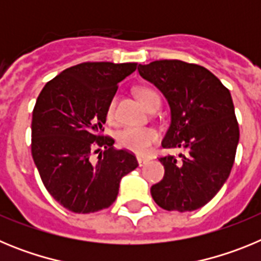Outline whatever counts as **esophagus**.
<instances>
[{
	"label": "esophagus",
	"mask_w": 261,
	"mask_h": 261,
	"mask_svg": "<svg viewBox=\"0 0 261 261\" xmlns=\"http://www.w3.org/2000/svg\"><path fill=\"white\" fill-rule=\"evenodd\" d=\"M137 162H138V165H140V166H144V165H146L147 162H149V159L144 158V156H137Z\"/></svg>",
	"instance_id": "34e87169"
}]
</instances>
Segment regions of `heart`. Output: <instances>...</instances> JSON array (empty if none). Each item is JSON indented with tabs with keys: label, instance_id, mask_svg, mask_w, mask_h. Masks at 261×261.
<instances>
[{
	"label": "heart",
	"instance_id": "b5f03b06",
	"mask_svg": "<svg viewBox=\"0 0 261 261\" xmlns=\"http://www.w3.org/2000/svg\"><path fill=\"white\" fill-rule=\"evenodd\" d=\"M136 95L146 108H150L155 103H159L158 94L150 87H137ZM115 107H116V99L112 98L108 103L107 112H106L108 121H114ZM156 140H158V132L150 126H142V128L129 126V128L120 130L119 135H117V144L123 149H126V150L136 154H146L150 150L153 144H155Z\"/></svg>",
	"mask_w": 261,
	"mask_h": 261
}]
</instances>
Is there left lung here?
Returning <instances> with one entry per match:
<instances>
[{"mask_svg":"<svg viewBox=\"0 0 261 261\" xmlns=\"http://www.w3.org/2000/svg\"><path fill=\"white\" fill-rule=\"evenodd\" d=\"M138 71L171 110L162 147L186 151L159 158L165 176L151 187V197L166 211H196L222 188L234 165L239 126L230 91L208 69L180 60L153 61Z\"/></svg>","mask_w":261,"mask_h":261,"instance_id":"8db88e82","label":"left lung"}]
</instances>
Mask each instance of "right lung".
I'll return each mask as SVG.
<instances>
[{"label":"right lung","instance_id":"1","mask_svg":"<svg viewBox=\"0 0 261 261\" xmlns=\"http://www.w3.org/2000/svg\"><path fill=\"white\" fill-rule=\"evenodd\" d=\"M136 68V62H82L61 71L39 94L32 111V158L49 195L73 213L108 208L121 177L138 166L135 154L115 149L114 138L103 135L108 103Z\"/></svg>","mask_w":261,"mask_h":261}]
</instances>
